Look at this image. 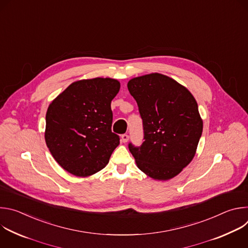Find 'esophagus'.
Wrapping results in <instances>:
<instances>
[{"instance_id":"34e87169","label":"esophagus","mask_w":248,"mask_h":248,"mask_svg":"<svg viewBox=\"0 0 248 248\" xmlns=\"http://www.w3.org/2000/svg\"><path fill=\"white\" fill-rule=\"evenodd\" d=\"M128 138H129V136H128L126 133L122 135V141H123L124 143H126V142H127V141H128Z\"/></svg>"}]
</instances>
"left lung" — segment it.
Masks as SVG:
<instances>
[{
  "label": "left lung",
  "instance_id": "left-lung-1",
  "mask_svg": "<svg viewBox=\"0 0 248 248\" xmlns=\"http://www.w3.org/2000/svg\"><path fill=\"white\" fill-rule=\"evenodd\" d=\"M127 88L143 122V143L128 144L136 166L154 180L172 179L196 153L203 130L197 102L187 88L158 73L130 79Z\"/></svg>",
  "mask_w": 248,
  "mask_h": 248
}]
</instances>
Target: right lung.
Here are the masks:
<instances>
[{
  "label": "right lung",
  "mask_w": 248,
  "mask_h": 248,
  "mask_svg": "<svg viewBox=\"0 0 248 248\" xmlns=\"http://www.w3.org/2000/svg\"><path fill=\"white\" fill-rule=\"evenodd\" d=\"M120 81L96 78L73 82L49 105L45 141L52 156L66 171L92 175L109 163L120 144L112 132L111 102Z\"/></svg>",
  "instance_id": "right-lung-1"
}]
</instances>
